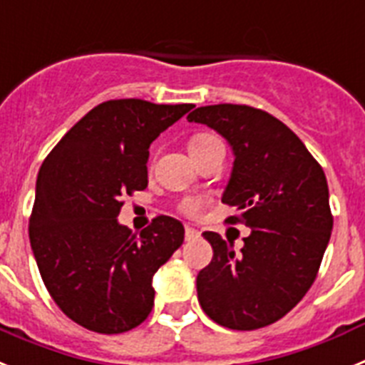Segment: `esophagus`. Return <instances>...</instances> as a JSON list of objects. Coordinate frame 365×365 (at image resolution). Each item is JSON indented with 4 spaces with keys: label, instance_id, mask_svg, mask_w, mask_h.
Instances as JSON below:
<instances>
[{
    "label": "esophagus",
    "instance_id": "obj_1",
    "mask_svg": "<svg viewBox=\"0 0 365 365\" xmlns=\"http://www.w3.org/2000/svg\"><path fill=\"white\" fill-rule=\"evenodd\" d=\"M198 237H200V231L195 230V227H191V226L185 227V240H195V239H198Z\"/></svg>",
    "mask_w": 365,
    "mask_h": 365
}]
</instances>
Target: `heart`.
<instances>
[{"instance_id": "1", "label": "heart", "mask_w": 365, "mask_h": 365, "mask_svg": "<svg viewBox=\"0 0 365 365\" xmlns=\"http://www.w3.org/2000/svg\"><path fill=\"white\" fill-rule=\"evenodd\" d=\"M215 143H220V139H218L217 135H211V134L196 135V138H192L191 141V154L192 152L205 150V148H209ZM202 207H204V200H202V198H185V200L180 204V209H182L185 215H189V217H196V215L202 211Z\"/></svg>"}]
</instances>
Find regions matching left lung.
<instances>
[{
    "mask_svg": "<svg viewBox=\"0 0 365 365\" xmlns=\"http://www.w3.org/2000/svg\"><path fill=\"white\" fill-rule=\"evenodd\" d=\"M189 123L217 130L235 161L222 202L230 224L252 227L240 252L205 231L213 259L196 277L202 309L218 325L253 331L275 323L314 283L332 231L322 165L268 112L246 104L196 108Z\"/></svg>",
    "mask_w": 365,
    "mask_h": 365,
    "instance_id": "obj_1",
    "label": "left lung"
}]
</instances>
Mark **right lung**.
Returning <instances> with one entry per match:
<instances>
[{
	"label": "right lung",
	"mask_w": 365,
	"mask_h": 365,
	"mask_svg": "<svg viewBox=\"0 0 365 365\" xmlns=\"http://www.w3.org/2000/svg\"><path fill=\"white\" fill-rule=\"evenodd\" d=\"M192 104L101 103L43 160L29 239L47 292L88 331L119 334L154 307L152 277L183 242L182 222L160 215L139 233L117 222L123 196L148 185L150 143Z\"/></svg>",
	"instance_id": "obj_1"
}]
</instances>
